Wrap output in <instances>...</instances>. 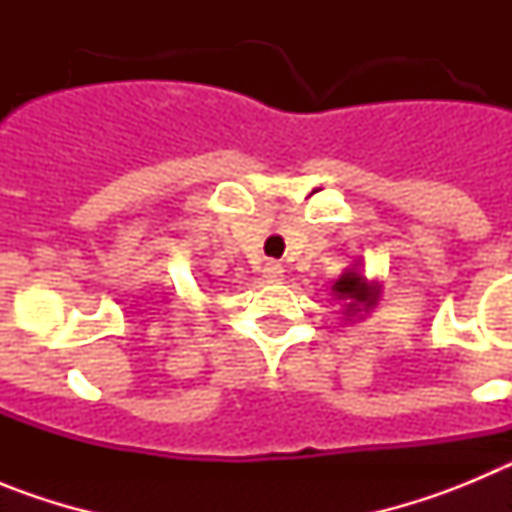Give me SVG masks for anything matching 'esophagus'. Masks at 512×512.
Wrapping results in <instances>:
<instances>
[{"instance_id": "34e87169", "label": "esophagus", "mask_w": 512, "mask_h": 512, "mask_svg": "<svg viewBox=\"0 0 512 512\" xmlns=\"http://www.w3.org/2000/svg\"><path fill=\"white\" fill-rule=\"evenodd\" d=\"M264 279L269 284H279L284 279V266L277 261H266L264 264Z\"/></svg>"}]
</instances>
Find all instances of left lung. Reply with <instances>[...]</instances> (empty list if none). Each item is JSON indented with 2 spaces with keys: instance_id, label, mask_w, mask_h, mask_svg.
Here are the masks:
<instances>
[{
  "instance_id": "left-lung-1",
  "label": "left lung",
  "mask_w": 512,
  "mask_h": 512,
  "mask_svg": "<svg viewBox=\"0 0 512 512\" xmlns=\"http://www.w3.org/2000/svg\"><path fill=\"white\" fill-rule=\"evenodd\" d=\"M330 289H333L336 300L346 302V312H343L346 320L359 318L361 312H369L379 302V284L369 282L359 271V266L343 271Z\"/></svg>"
}]
</instances>
